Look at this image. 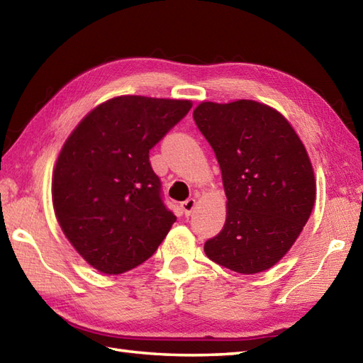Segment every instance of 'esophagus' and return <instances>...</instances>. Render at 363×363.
Returning <instances> with one entry per match:
<instances>
[{
	"mask_svg": "<svg viewBox=\"0 0 363 363\" xmlns=\"http://www.w3.org/2000/svg\"><path fill=\"white\" fill-rule=\"evenodd\" d=\"M195 207H196V199L195 198H189L187 201H184L181 204V208H182V212H184L185 216L191 215V212L195 210Z\"/></svg>",
	"mask_w": 363,
	"mask_h": 363,
	"instance_id": "obj_1",
	"label": "esophagus"
}]
</instances>
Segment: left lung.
I'll return each instance as SVG.
<instances>
[{
	"mask_svg": "<svg viewBox=\"0 0 363 363\" xmlns=\"http://www.w3.org/2000/svg\"><path fill=\"white\" fill-rule=\"evenodd\" d=\"M193 119L215 151L227 196L224 227L204 244L206 255L233 272H263L286 255L313 212L306 148L283 114L255 100L202 102Z\"/></svg>",
	"mask_w": 363,
	"mask_h": 363,
	"instance_id": "8db88e82",
	"label": "left lung"
}]
</instances>
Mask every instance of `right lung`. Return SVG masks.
I'll use <instances>...</instances> for the list:
<instances>
[{"mask_svg": "<svg viewBox=\"0 0 363 363\" xmlns=\"http://www.w3.org/2000/svg\"><path fill=\"white\" fill-rule=\"evenodd\" d=\"M190 100L119 96L83 117L52 174L57 221L99 272L131 271L155 254L176 216L161 195L150 150L190 111Z\"/></svg>", "mask_w": 363, "mask_h": 363, "instance_id": "add662e5", "label": "right lung"}]
</instances>
